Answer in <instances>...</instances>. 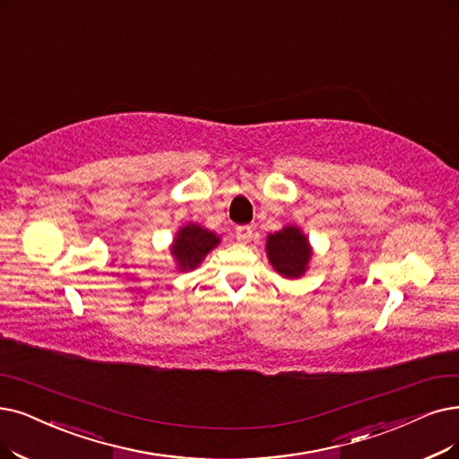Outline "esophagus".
Here are the masks:
<instances>
[{
	"mask_svg": "<svg viewBox=\"0 0 459 459\" xmlns=\"http://www.w3.org/2000/svg\"><path fill=\"white\" fill-rule=\"evenodd\" d=\"M235 237L239 243H248L252 239V228L250 226H237Z\"/></svg>",
	"mask_w": 459,
	"mask_h": 459,
	"instance_id": "obj_1",
	"label": "esophagus"
}]
</instances>
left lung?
Returning <instances> with one entry per match:
<instances>
[{"label": "left lung", "mask_w": 459, "mask_h": 459, "mask_svg": "<svg viewBox=\"0 0 459 459\" xmlns=\"http://www.w3.org/2000/svg\"><path fill=\"white\" fill-rule=\"evenodd\" d=\"M267 255L271 265L286 279H298L307 269L310 248L305 235L293 226H288L267 239Z\"/></svg>", "instance_id": "8db88e82"}]
</instances>
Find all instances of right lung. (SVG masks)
<instances>
[{"label": "right lung", "instance_id": "1", "mask_svg": "<svg viewBox=\"0 0 459 459\" xmlns=\"http://www.w3.org/2000/svg\"><path fill=\"white\" fill-rule=\"evenodd\" d=\"M218 243L220 239L212 231L190 224L180 230L171 252L175 254L180 269H194Z\"/></svg>", "mask_w": 459, "mask_h": 459}]
</instances>
